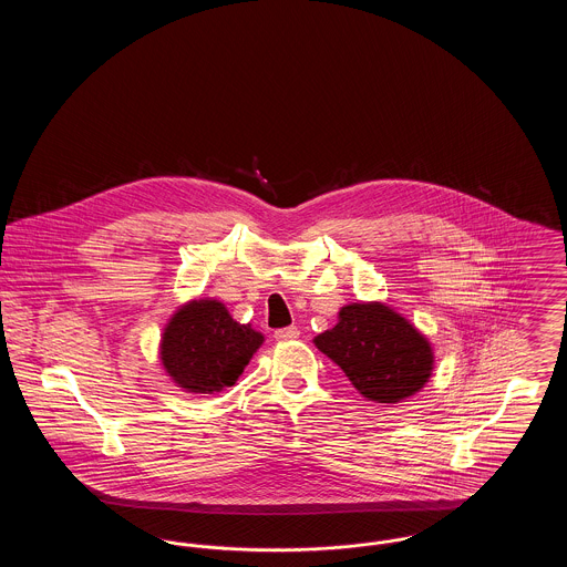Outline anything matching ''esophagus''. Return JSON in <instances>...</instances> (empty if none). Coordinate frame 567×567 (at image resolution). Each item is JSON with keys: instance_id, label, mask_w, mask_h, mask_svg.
<instances>
[{"instance_id": "esophagus-1", "label": "esophagus", "mask_w": 567, "mask_h": 567, "mask_svg": "<svg viewBox=\"0 0 567 567\" xmlns=\"http://www.w3.org/2000/svg\"><path fill=\"white\" fill-rule=\"evenodd\" d=\"M274 338H276L278 342H291V340H297V338H299V329H297V327H285V329H278V331L274 333Z\"/></svg>"}]
</instances>
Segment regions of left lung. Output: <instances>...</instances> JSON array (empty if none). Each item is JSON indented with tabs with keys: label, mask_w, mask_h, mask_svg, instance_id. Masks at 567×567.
Listing matches in <instances>:
<instances>
[{
	"label": "left lung",
	"mask_w": 567,
	"mask_h": 567,
	"mask_svg": "<svg viewBox=\"0 0 567 567\" xmlns=\"http://www.w3.org/2000/svg\"><path fill=\"white\" fill-rule=\"evenodd\" d=\"M370 402L398 404L419 393L433 374L432 342L382 301L340 308L338 323L315 338Z\"/></svg>",
	"instance_id": "left-lung-1"
}]
</instances>
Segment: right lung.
Here are the masks:
<instances>
[{
	"mask_svg": "<svg viewBox=\"0 0 567 567\" xmlns=\"http://www.w3.org/2000/svg\"><path fill=\"white\" fill-rule=\"evenodd\" d=\"M264 340L250 323L234 321L223 301L190 299L163 327L159 359L183 391L218 393L236 384Z\"/></svg>",
	"mask_w": 567,
	"mask_h": 567,
	"instance_id": "right-lung-1",
	"label": "right lung"
}]
</instances>
